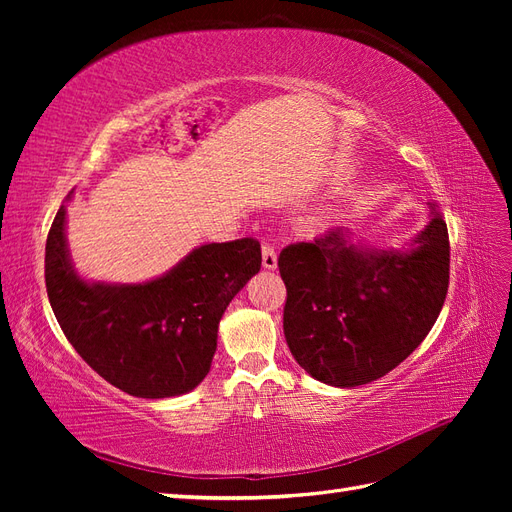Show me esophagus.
<instances>
[{"mask_svg":"<svg viewBox=\"0 0 512 512\" xmlns=\"http://www.w3.org/2000/svg\"><path fill=\"white\" fill-rule=\"evenodd\" d=\"M262 267L267 271L277 269V254L271 245H262Z\"/></svg>","mask_w":512,"mask_h":512,"instance_id":"esophagus-1","label":"esophagus"}]
</instances>
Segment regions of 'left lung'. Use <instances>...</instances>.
<instances>
[{
    "label": "left lung",
    "instance_id": "left-lung-1",
    "mask_svg": "<svg viewBox=\"0 0 512 512\" xmlns=\"http://www.w3.org/2000/svg\"><path fill=\"white\" fill-rule=\"evenodd\" d=\"M446 222H429L399 247L369 245L348 228L282 250L284 335L309 376L352 389L389 374L421 346L448 290Z\"/></svg>",
    "mask_w": 512,
    "mask_h": 512
}]
</instances>
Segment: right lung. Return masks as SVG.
<instances>
[{
	"instance_id": "obj_1",
	"label": "right lung",
	"mask_w": 512,
	"mask_h": 512,
	"mask_svg": "<svg viewBox=\"0 0 512 512\" xmlns=\"http://www.w3.org/2000/svg\"><path fill=\"white\" fill-rule=\"evenodd\" d=\"M72 192L46 239L44 280L61 331L81 359L143 399L194 391L211 369L228 303L260 271V243H207L141 284L94 282L74 269L66 237Z\"/></svg>"
}]
</instances>
